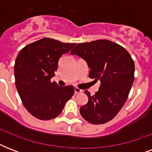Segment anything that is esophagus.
I'll return each mask as SVG.
<instances>
[{
    "instance_id": "esophagus-1",
    "label": "esophagus",
    "mask_w": 152,
    "mask_h": 152,
    "mask_svg": "<svg viewBox=\"0 0 152 152\" xmlns=\"http://www.w3.org/2000/svg\"><path fill=\"white\" fill-rule=\"evenodd\" d=\"M74 91H75L76 94H79V93L83 92V90H81V89H80V88H74Z\"/></svg>"
}]
</instances>
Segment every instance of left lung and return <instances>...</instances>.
I'll return each instance as SVG.
<instances>
[{
    "label": "left lung",
    "instance_id": "left-lung-1",
    "mask_svg": "<svg viewBox=\"0 0 152 152\" xmlns=\"http://www.w3.org/2000/svg\"><path fill=\"white\" fill-rule=\"evenodd\" d=\"M71 54L83 58L90 69L89 77L100 80L95 95L84 91L88 102L81 106V116L95 125L108 122L127 100L134 81L133 60L124 47L106 39L78 44Z\"/></svg>",
    "mask_w": 152,
    "mask_h": 152
}]
</instances>
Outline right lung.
Masks as SVG:
<instances>
[{
    "label": "right lung",
    "instance_id": "add662e5",
    "mask_svg": "<svg viewBox=\"0 0 152 152\" xmlns=\"http://www.w3.org/2000/svg\"><path fill=\"white\" fill-rule=\"evenodd\" d=\"M75 46L44 38L18 53L14 66L15 87L25 108L38 119L57 117L73 95V86L61 87L50 80L57 70L60 57Z\"/></svg>",
    "mask_w": 152,
    "mask_h": 152
}]
</instances>
